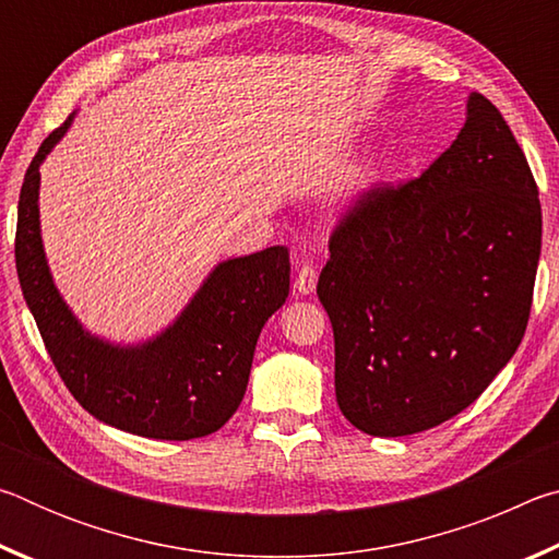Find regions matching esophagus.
<instances>
[{"mask_svg":"<svg viewBox=\"0 0 559 559\" xmlns=\"http://www.w3.org/2000/svg\"><path fill=\"white\" fill-rule=\"evenodd\" d=\"M318 286V271L313 263H302L300 271H298V278H296V290L300 296H310V293H316Z\"/></svg>","mask_w":559,"mask_h":559,"instance_id":"34e87169","label":"esophagus"}]
</instances>
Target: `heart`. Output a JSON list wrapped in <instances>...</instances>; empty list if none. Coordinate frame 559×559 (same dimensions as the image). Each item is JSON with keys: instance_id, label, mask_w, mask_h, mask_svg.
Returning a JSON list of instances; mask_svg holds the SVG:
<instances>
[{"instance_id": "1", "label": "heart", "mask_w": 559, "mask_h": 559, "mask_svg": "<svg viewBox=\"0 0 559 559\" xmlns=\"http://www.w3.org/2000/svg\"><path fill=\"white\" fill-rule=\"evenodd\" d=\"M374 179H377V169L365 167V169H359V173L349 179L343 189H340L333 200V216L337 222L353 219V216H357L365 210L367 197H370V192H372Z\"/></svg>"}]
</instances>
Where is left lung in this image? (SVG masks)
Masks as SVG:
<instances>
[{
    "label": "left lung",
    "mask_w": 559,
    "mask_h": 559,
    "mask_svg": "<svg viewBox=\"0 0 559 559\" xmlns=\"http://www.w3.org/2000/svg\"><path fill=\"white\" fill-rule=\"evenodd\" d=\"M540 241L523 150L471 93L447 153L414 182L377 189L330 239L318 298L345 419L409 437L476 402L525 335Z\"/></svg>",
    "instance_id": "8db88e82"
}]
</instances>
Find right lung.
I'll list each match as a JSON object with an SVG mask.
<instances>
[{
	"label": "right lung",
	"instance_id": "right-lung-1",
	"mask_svg": "<svg viewBox=\"0 0 559 559\" xmlns=\"http://www.w3.org/2000/svg\"><path fill=\"white\" fill-rule=\"evenodd\" d=\"M73 120L75 110L44 140L19 194L16 273L44 345L75 402L108 427L165 441L214 433L239 409L261 330L288 298V251L219 261L153 337L116 343L91 333L56 286L39 214V167Z\"/></svg>",
	"mask_w": 559,
	"mask_h": 559
}]
</instances>
